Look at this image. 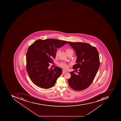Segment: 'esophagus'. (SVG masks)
I'll list each match as a JSON object with an SVG mask.
<instances>
[{"label":"esophagus","mask_w":121,"mask_h":121,"mask_svg":"<svg viewBox=\"0 0 121 121\" xmlns=\"http://www.w3.org/2000/svg\"><path fill=\"white\" fill-rule=\"evenodd\" d=\"M66 71L64 70H63V73H66Z\"/></svg>","instance_id":"1"}]
</instances>
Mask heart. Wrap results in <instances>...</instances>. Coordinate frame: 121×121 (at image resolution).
I'll use <instances>...</instances> for the list:
<instances>
[{
	"label": "heart",
	"mask_w": 121,
	"mask_h": 121,
	"mask_svg": "<svg viewBox=\"0 0 121 121\" xmlns=\"http://www.w3.org/2000/svg\"><path fill=\"white\" fill-rule=\"evenodd\" d=\"M65 52H66V53H68V52H73V50L69 48H66L65 49ZM58 53H59V50H57V51L56 52V56H57L58 55ZM59 65H60V67L63 69H67L69 68V65L68 64H66L64 63H61L59 64Z\"/></svg>",
	"instance_id": "obj_1"
}]
</instances>
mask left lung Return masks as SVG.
Masks as SVG:
<instances>
[{"label": "left lung", "mask_w": 121, "mask_h": 121, "mask_svg": "<svg viewBox=\"0 0 121 121\" xmlns=\"http://www.w3.org/2000/svg\"><path fill=\"white\" fill-rule=\"evenodd\" d=\"M73 48L77 56L76 64L73 69H79L69 72L71 76L68 79L71 88L76 91H81L91 85L97 74L99 66V52L94 47L87 43L68 41Z\"/></svg>", "instance_id": "8db88e82"}]
</instances>
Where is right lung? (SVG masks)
Instances as JSON below:
<instances>
[{"label": "right lung", "mask_w": 121, "mask_h": 121, "mask_svg": "<svg viewBox=\"0 0 121 121\" xmlns=\"http://www.w3.org/2000/svg\"><path fill=\"white\" fill-rule=\"evenodd\" d=\"M68 42L49 39H38L30 45L26 54V69L33 83L39 87L48 89L53 87L62 73L59 67L49 69L53 62L57 48Z\"/></svg>", "instance_id": "right-lung-1"}]
</instances>
